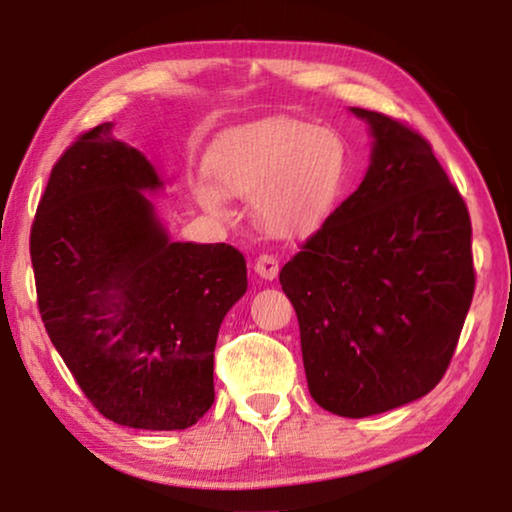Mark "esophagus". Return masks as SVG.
<instances>
[{"label":"esophagus","instance_id":"1","mask_svg":"<svg viewBox=\"0 0 512 512\" xmlns=\"http://www.w3.org/2000/svg\"><path fill=\"white\" fill-rule=\"evenodd\" d=\"M254 270L263 279H275L277 272H279V261H277L275 256H270V254H261L254 261Z\"/></svg>","mask_w":512,"mask_h":512}]
</instances>
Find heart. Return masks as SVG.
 Returning a JSON list of instances; mask_svg holds the SVG:
<instances>
[{
	"mask_svg": "<svg viewBox=\"0 0 512 512\" xmlns=\"http://www.w3.org/2000/svg\"><path fill=\"white\" fill-rule=\"evenodd\" d=\"M207 170L224 193L254 200V221L265 235L289 240L310 235L338 207L352 156L335 128L279 116L221 139ZM218 189L200 184L195 198L214 219L228 221L233 212Z\"/></svg>",
	"mask_w": 512,
	"mask_h": 512,
	"instance_id": "obj_1",
	"label": "heart"
}]
</instances>
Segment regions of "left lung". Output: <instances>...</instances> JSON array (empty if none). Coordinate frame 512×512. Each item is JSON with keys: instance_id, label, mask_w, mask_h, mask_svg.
<instances>
[{"instance_id": "8db88e82", "label": "left lung", "mask_w": 512, "mask_h": 512, "mask_svg": "<svg viewBox=\"0 0 512 512\" xmlns=\"http://www.w3.org/2000/svg\"><path fill=\"white\" fill-rule=\"evenodd\" d=\"M370 125L361 186L279 272L298 314L307 387L321 408L370 417L429 394L457 349L475 291L471 216L410 125Z\"/></svg>"}]
</instances>
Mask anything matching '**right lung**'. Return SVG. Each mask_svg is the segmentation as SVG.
<instances>
[{"mask_svg":"<svg viewBox=\"0 0 512 512\" xmlns=\"http://www.w3.org/2000/svg\"><path fill=\"white\" fill-rule=\"evenodd\" d=\"M111 128L76 137L39 200V314L100 415L188 429L214 403L216 335L247 291V261L230 244L172 242L144 193L163 181Z\"/></svg>","mask_w":512,"mask_h":512,"instance_id":"add662e5","label":"right lung"}]
</instances>
